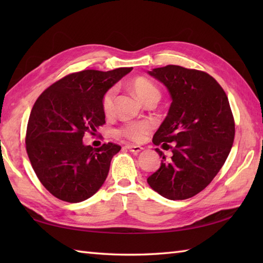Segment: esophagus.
<instances>
[{"label":"esophagus","instance_id":"1","mask_svg":"<svg viewBox=\"0 0 263 263\" xmlns=\"http://www.w3.org/2000/svg\"><path fill=\"white\" fill-rule=\"evenodd\" d=\"M125 148H126V149H128V150H130L131 153H135V154L140 153L141 150L143 149V148H142V147H140V146H132V144H126Z\"/></svg>","mask_w":263,"mask_h":263}]
</instances>
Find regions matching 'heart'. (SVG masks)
I'll list each match as a JSON object with an SVG mask.
<instances>
[{
  "mask_svg": "<svg viewBox=\"0 0 263 263\" xmlns=\"http://www.w3.org/2000/svg\"><path fill=\"white\" fill-rule=\"evenodd\" d=\"M131 89L136 96L144 104L150 99H159L160 91L154 83L146 78H136L131 81ZM115 97V89L110 88L104 93L102 99V108L105 115H110L113 111V102ZM149 124L147 122H130L121 126L117 133L120 136L130 139L132 141H140L149 131Z\"/></svg>",
  "mask_w": 263,
  "mask_h": 263,
  "instance_id": "b5f03b06",
  "label": "heart"
}]
</instances>
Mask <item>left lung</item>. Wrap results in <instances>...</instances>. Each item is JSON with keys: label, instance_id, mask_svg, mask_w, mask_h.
<instances>
[{"label": "left lung", "instance_id": "obj_1", "mask_svg": "<svg viewBox=\"0 0 263 263\" xmlns=\"http://www.w3.org/2000/svg\"><path fill=\"white\" fill-rule=\"evenodd\" d=\"M148 74L171 95L168 114L153 142L171 149L173 155L166 159L160 149H155L163 160L147 182L166 199L192 198L214 180L230 155L235 136L230 102L224 89L205 72L166 65Z\"/></svg>", "mask_w": 263, "mask_h": 263}]
</instances>
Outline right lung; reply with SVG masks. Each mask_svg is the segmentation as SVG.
<instances>
[{"label":"right lung","mask_w":263,"mask_h":263,"mask_svg":"<svg viewBox=\"0 0 263 263\" xmlns=\"http://www.w3.org/2000/svg\"><path fill=\"white\" fill-rule=\"evenodd\" d=\"M132 71L71 73L48 87L36 100L27 125L26 149L39 181L58 199L77 203L92 197L108 175L110 160L121 150L111 142L86 146L105 123L104 93Z\"/></svg>","instance_id":"add662e5"}]
</instances>
